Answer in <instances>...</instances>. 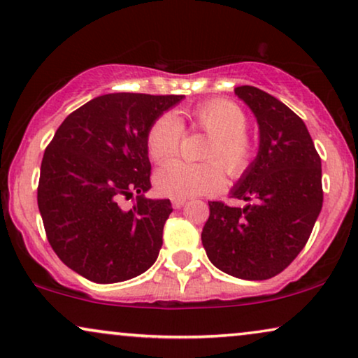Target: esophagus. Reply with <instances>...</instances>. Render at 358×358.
Returning a JSON list of instances; mask_svg holds the SVG:
<instances>
[{"instance_id": "34e87169", "label": "esophagus", "mask_w": 358, "mask_h": 358, "mask_svg": "<svg viewBox=\"0 0 358 358\" xmlns=\"http://www.w3.org/2000/svg\"><path fill=\"white\" fill-rule=\"evenodd\" d=\"M171 202H173L174 208H180V207H184L185 199H171Z\"/></svg>"}]
</instances>
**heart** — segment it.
Here are the masks:
<instances>
[{"label":"heart","instance_id":"obj_1","mask_svg":"<svg viewBox=\"0 0 358 358\" xmlns=\"http://www.w3.org/2000/svg\"><path fill=\"white\" fill-rule=\"evenodd\" d=\"M185 119L212 135L205 159H217L228 174L239 176L252 158V143L244 134L248 119L241 107L227 99H213L184 112ZM182 125L174 114H163L151 124L146 134V150L151 159L164 161L178 153ZM217 161L190 164L169 161L155 174L159 194L173 199L213 194L224 185V174Z\"/></svg>","mask_w":358,"mask_h":358}]
</instances>
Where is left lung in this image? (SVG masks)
<instances>
[{
  "label": "left lung",
  "mask_w": 358,
  "mask_h": 358,
  "mask_svg": "<svg viewBox=\"0 0 358 358\" xmlns=\"http://www.w3.org/2000/svg\"><path fill=\"white\" fill-rule=\"evenodd\" d=\"M234 94L256 117V158L229 195L244 207L208 202L202 244L210 262L228 275L266 280L292 264L310 238L322 207L321 158L305 122L254 86Z\"/></svg>",
  "instance_id": "obj_1"
}]
</instances>
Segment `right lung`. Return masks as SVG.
<instances>
[{
  "label": "right lung",
  "instance_id": "right-lung-1",
  "mask_svg": "<svg viewBox=\"0 0 358 358\" xmlns=\"http://www.w3.org/2000/svg\"><path fill=\"white\" fill-rule=\"evenodd\" d=\"M184 96L114 92L94 97L58 127L43 153L37 203L57 256L87 280L115 283L153 266L169 199H148L146 134ZM136 193L134 207L121 200Z\"/></svg>",
  "mask_w": 358,
  "mask_h": 358
}]
</instances>
